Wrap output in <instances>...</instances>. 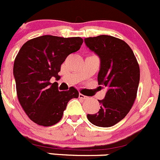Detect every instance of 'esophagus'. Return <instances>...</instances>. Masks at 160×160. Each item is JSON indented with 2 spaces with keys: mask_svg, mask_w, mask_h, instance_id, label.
Listing matches in <instances>:
<instances>
[{
  "mask_svg": "<svg viewBox=\"0 0 160 160\" xmlns=\"http://www.w3.org/2000/svg\"><path fill=\"white\" fill-rule=\"evenodd\" d=\"M79 98L81 99H83V100H85V99H88V97L85 95H83V94H79Z\"/></svg>",
  "mask_w": 160,
  "mask_h": 160,
  "instance_id": "34e87169",
  "label": "esophagus"
}]
</instances>
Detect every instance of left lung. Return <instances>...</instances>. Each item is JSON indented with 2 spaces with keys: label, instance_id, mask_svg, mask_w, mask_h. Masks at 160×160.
Returning a JSON list of instances; mask_svg holds the SVG:
<instances>
[{
  "label": "left lung",
  "instance_id": "1",
  "mask_svg": "<svg viewBox=\"0 0 160 160\" xmlns=\"http://www.w3.org/2000/svg\"><path fill=\"white\" fill-rule=\"evenodd\" d=\"M88 48L101 60L98 84L106 87L105 98L95 114H88L92 124L109 128L128 115L137 97L140 68L132 49L125 41L108 35L84 39Z\"/></svg>",
  "mask_w": 160,
  "mask_h": 160
}]
</instances>
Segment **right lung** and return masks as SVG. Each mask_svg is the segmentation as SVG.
<instances>
[{
  "instance_id": "1",
  "label": "right lung",
  "mask_w": 160,
  "mask_h": 160,
  "mask_svg": "<svg viewBox=\"0 0 160 160\" xmlns=\"http://www.w3.org/2000/svg\"><path fill=\"white\" fill-rule=\"evenodd\" d=\"M81 37L44 35L31 39L20 48L14 62L13 73L18 102L29 119L37 124L50 127L60 121L69 101L79 92L71 87L59 91L57 82L61 65L68 55L77 52Z\"/></svg>"
}]
</instances>
